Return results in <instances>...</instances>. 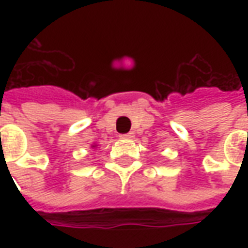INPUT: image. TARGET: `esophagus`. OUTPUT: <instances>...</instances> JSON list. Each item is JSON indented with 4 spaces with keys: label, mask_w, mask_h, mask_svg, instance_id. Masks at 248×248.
Returning a JSON list of instances; mask_svg holds the SVG:
<instances>
[{
    "label": "esophagus",
    "mask_w": 248,
    "mask_h": 248,
    "mask_svg": "<svg viewBox=\"0 0 248 248\" xmlns=\"http://www.w3.org/2000/svg\"><path fill=\"white\" fill-rule=\"evenodd\" d=\"M121 140H130V138H133V133H127V134H121Z\"/></svg>",
    "instance_id": "1"
}]
</instances>
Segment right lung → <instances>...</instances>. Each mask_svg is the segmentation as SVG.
Segmentation results:
<instances>
[{"mask_svg": "<svg viewBox=\"0 0 248 248\" xmlns=\"http://www.w3.org/2000/svg\"><path fill=\"white\" fill-rule=\"evenodd\" d=\"M93 147H95V145H94V146H93Z\"/></svg>", "mask_w": 248, "mask_h": 248, "instance_id": "right-lung-1", "label": "right lung"}]
</instances>
